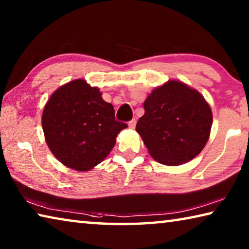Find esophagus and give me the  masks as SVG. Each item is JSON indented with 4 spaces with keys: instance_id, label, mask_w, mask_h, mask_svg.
Wrapping results in <instances>:
<instances>
[{
    "instance_id": "obj_1",
    "label": "esophagus",
    "mask_w": 249,
    "mask_h": 249,
    "mask_svg": "<svg viewBox=\"0 0 249 249\" xmlns=\"http://www.w3.org/2000/svg\"><path fill=\"white\" fill-rule=\"evenodd\" d=\"M128 126H129V128H135V126H136V120L133 119L132 121H129Z\"/></svg>"
}]
</instances>
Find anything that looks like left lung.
<instances>
[{"label":"left lung","mask_w":249,"mask_h":249,"mask_svg":"<svg viewBox=\"0 0 249 249\" xmlns=\"http://www.w3.org/2000/svg\"><path fill=\"white\" fill-rule=\"evenodd\" d=\"M136 130L156 161L179 166L199 155L210 137L212 111L200 92L169 80L144 102Z\"/></svg>","instance_id":"left-lung-1"}]
</instances>
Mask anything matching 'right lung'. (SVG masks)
<instances>
[{
	"instance_id": "obj_1",
	"label": "right lung",
	"mask_w": 249,
	"mask_h": 249,
	"mask_svg": "<svg viewBox=\"0 0 249 249\" xmlns=\"http://www.w3.org/2000/svg\"><path fill=\"white\" fill-rule=\"evenodd\" d=\"M45 140L59 161L77 171L102 162L113 149L125 123L115 120L114 107L86 80L61 86L46 103L41 116Z\"/></svg>"
}]
</instances>
